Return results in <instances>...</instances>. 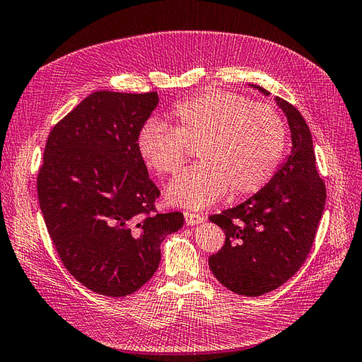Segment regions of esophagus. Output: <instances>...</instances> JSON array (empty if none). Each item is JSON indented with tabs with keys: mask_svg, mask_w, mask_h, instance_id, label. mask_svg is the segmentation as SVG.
Segmentation results:
<instances>
[{
	"mask_svg": "<svg viewBox=\"0 0 362 362\" xmlns=\"http://www.w3.org/2000/svg\"><path fill=\"white\" fill-rule=\"evenodd\" d=\"M184 218H185V223L190 225V226H193V225H199V223H202V222L205 221V217H204V216H201V214H194V213H189V211H185V213H184Z\"/></svg>",
	"mask_w": 362,
	"mask_h": 362,
	"instance_id": "34e87169",
	"label": "esophagus"
}]
</instances>
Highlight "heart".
<instances>
[{"instance_id":"heart-1","label":"heart","mask_w":362,"mask_h":362,"mask_svg":"<svg viewBox=\"0 0 362 362\" xmlns=\"http://www.w3.org/2000/svg\"><path fill=\"white\" fill-rule=\"evenodd\" d=\"M287 131L275 108L246 96L211 90L178 104L172 128L149 122L137 149L158 175L177 173L198 148L201 163L169 184L173 205L204 208L229 192L231 198L255 194L272 180L286 151Z\"/></svg>"}]
</instances>
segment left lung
<instances>
[{
    "label": "left lung",
    "instance_id": "8db88e82",
    "mask_svg": "<svg viewBox=\"0 0 362 362\" xmlns=\"http://www.w3.org/2000/svg\"><path fill=\"white\" fill-rule=\"evenodd\" d=\"M252 87L269 95L259 86ZM276 104L288 120L291 154L264 189L210 216L226 238L208 266L222 286L250 298L276 290L302 267L326 202L308 125L294 105L278 96Z\"/></svg>",
    "mask_w": 362,
    "mask_h": 362
}]
</instances>
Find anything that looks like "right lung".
I'll list each match as a JSON object with an SVG mask.
<instances>
[{
    "mask_svg": "<svg viewBox=\"0 0 362 362\" xmlns=\"http://www.w3.org/2000/svg\"><path fill=\"white\" fill-rule=\"evenodd\" d=\"M157 92L89 95L56 124L37 173V196L54 247L89 290L124 298L154 275L160 245L184 223L157 213V185L137 149Z\"/></svg>",
    "mask_w": 362,
    "mask_h": 362,
    "instance_id": "right-lung-1",
    "label": "right lung"
}]
</instances>
